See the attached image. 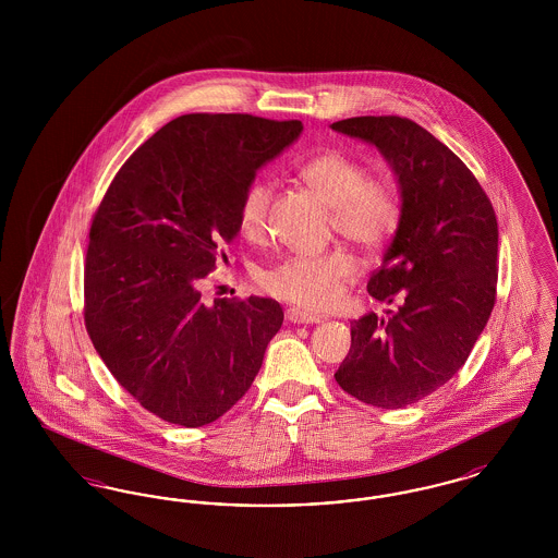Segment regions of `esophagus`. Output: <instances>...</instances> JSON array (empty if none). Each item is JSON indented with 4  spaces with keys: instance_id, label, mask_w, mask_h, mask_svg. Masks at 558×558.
<instances>
[{
    "instance_id": "1",
    "label": "esophagus",
    "mask_w": 558,
    "mask_h": 558,
    "mask_svg": "<svg viewBox=\"0 0 558 558\" xmlns=\"http://www.w3.org/2000/svg\"><path fill=\"white\" fill-rule=\"evenodd\" d=\"M287 319L292 324H318V322H322V316L310 314V312L299 310V307H291V310H287Z\"/></svg>"
}]
</instances>
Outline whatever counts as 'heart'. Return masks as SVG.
Returning <instances> with one entry per match:
<instances>
[{"label":"heart","instance_id":"heart-1","mask_svg":"<svg viewBox=\"0 0 558 558\" xmlns=\"http://www.w3.org/2000/svg\"><path fill=\"white\" fill-rule=\"evenodd\" d=\"M301 178L316 187L332 207L330 226L364 251H380L396 236L403 217V198L398 184L387 175H368V167L339 148L310 157L299 169ZM274 184L266 178L253 180L239 205V223L244 234L255 236L266 228ZM355 257L337 246L316 255H289L259 274V284L269 294L303 307L330 305L339 291L357 276Z\"/></svg>","mask_w":558,"mask_h":558}]
</instances>
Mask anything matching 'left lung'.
<instances>
[{"label":"left lung","instance_id":"obj_1","mask_svg":"<svg viewBox=\"0 0 558 558\" xmlns=\"http://www.w3.org/2000/svg\"><path fill=\"white\" fill-rule=\"evenodd\" d=\"M332 130L372 142L401 187V226L368 280L371 296L398 310L353 319L335 372L349 396L396 410L446 385L477 343L496 303V211L471 169L418 123L351 117Z\"/></svg>","mask_w":558,"mask_h":558}]
</instances>
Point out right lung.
Here are the masks:
<instances>
[{
  "instance_id": "add662e5",
  "label": "right lung",
  "mask_w": 558,
  "mask_h": 558,
  "mask_svg": "<svg viewBox=\"0 0 558 558\" xmlns=\"http://www.w3.org/2000/svg\"><path fill=\"white\" fill-rule=\"evenodd\" d=\"M303 130L242 112H192L148 137L94 213L83 318L117 383L171 425L223 416L262 368L284 312L264 296L201 299L239 234L257 169Z\"/></svg>"
}]
</instances>
